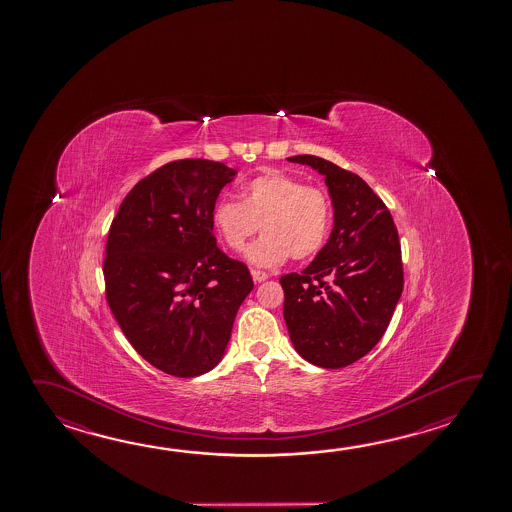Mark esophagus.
I'll list each match as a JSON object with an SVG mask.
<instances>
[{"label": "esophagus", "instance_id": "obj_1", "mask_svg": "<svg viewBox=\"0 0 512 512\" xmlns=\"http://www.w3.org/2000/svg\"><path fill=\"white\" fill-rule=\"evenodd\" d=\"M252 277L255 282H264L268 280L269 275L266 271H260V269H252Z\"/></svg>", "mask_w": 512, "mask_h": 512}]
</instances>
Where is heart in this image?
<instances>
[{"instance_id":"b5f03b06","label":"heart","mask_w":512,"mask_h":512,"mask_svg":"<svg viewBox=\"0 0 512 512\" xmlns=\"http://www.w3.org/2000/svg\"><path fill=\"white\" fill-rule=\"evenodd\" d=\"M331 219L323 190L280 171L244 183L241 201L219 199L212 210L214 230L234 252H241L260 226L264 235L246 250V260L259 268H277L289 257L313 259L329 237Z\"/></svg>"}]
</instances>
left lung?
Segmentation results:
<instances>
[{
  "label": "left lung",
  "mask_w": 512,
  "mask_h": 512,
  "mask_svg": "<svg viewBox=\"0 0 512 512\" xmlns=\"http://www.w3.org/2000/svg\"><path fill=\"white\" fill-rule=\"evenodd\" d=\"M287 160L322 174L334 210L329 241L313 262L280 278L289 338L316 367H347L376 347L403 293L397 228L358 174L311 154Z\"/></svg>",
  "instance_id": "obj_1"
}]
</instances>
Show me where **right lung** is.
<instances>
[{"label":"right lung","mask_w":512,"mask_h":512,"mask_svg":"<svg viewBox=\"0 0 512 512\" xmlns=\"http://www.w3.org/2000/svg\"><path fill=\"white\" fill-rule=\"evenodd\" d=\"M235 176L201 158L167 163L136 183L109 228V309L136 352L165 374L216 367L253 289L243 262L217 248L212 225L219 192Z\"/></svg>","instance_id":"obj_1"}]
</instances>
